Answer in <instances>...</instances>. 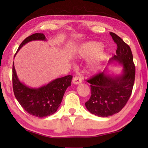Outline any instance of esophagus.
I'll use <instances>...</instances> for the list:
<instances>
[{
  "instance_id": "1",
  "label": "esophagus",
  "mask_w": 148,
  "mask_h": 148,
  "mask_svg": "<svg viewBox=\"0 0 148 148\" xmlns=\"http://www.w3.org/2000/svg\"><path fill=\"white\" fill-rule=\"evenodd\" d=\"M82 82V78H80L79 77H74L73 80H72V83L74 84H81Z\"/></svg>"
}]
</instances>
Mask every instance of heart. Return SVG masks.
<instances>
[{
  "instance_id": "heart-1",
  "label": "heart",
  "mask_w": 148,
  "mask_h": 148,
  "mask_svg": "<svg viewBox=\"0 0 148 148\" xmlns=\"http://www.w3.org/2000/svg\"><path fill=\"white\" fill-rule=\"evenodd\" d=\"M101 42L89 41L85 42L77 47L75 56L79 59H86L92 56L87 62V69L89 73L97 72L101 68L108 57V53L104 50Z\"/></svg>"
}]
</instances>
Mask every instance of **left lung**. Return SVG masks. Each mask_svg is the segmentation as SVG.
Segmentation results:
<instances>
[{"mask_svg":"<svg viewBox=\"0 0 148 148\" xmlns=\"http://www.w3.org/2000/svg\"><path fill=\"white\" fill-rule=\"evenodd\" d=\"M117 46L116 55L110 59L108 65L116 62L123 66L119 74L104 71L87 80L91 84V95L85 105L87 110L99 117L113 116L121 110L131 97L135 77V66L130 47L114 32H110Z\"/></svg>","mask_w":148,"mask_h":148,"instance_id":"obj_1","label":"left lung"}]
</instances>
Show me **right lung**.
Segmentation results:
<instances>
[{"instance_id":"obj_1","label":"right lung","mask_w":148,"mask_h":148,"mask_svg":"<svg viewBox=\"0 0 148 148\" xmlns=\"http://www.w3.org/2000/svg\"><path fill=\"white\" fill-rule=\"evenodd\" d=\"M36 40L47 41V40L43 33L31 35L20 44L14 57L24 45ZM72 79V76L68 75L55 79L41 87H31L19 79L13 62L12 82L15 97L23 108L35 117H45L56 113L61 105L66 89L71 86Z\"/></svg>"}]
</instances>
